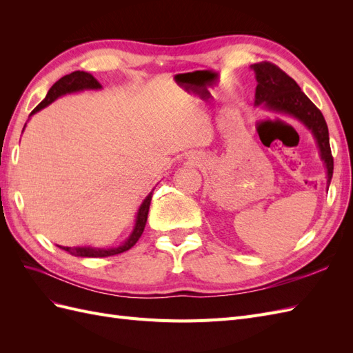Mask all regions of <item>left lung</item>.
I'll return each instance as SVG.
<instances>
[{
  "label": "left lung",
  "mask_w": 353,
  "mask_h": 353,
  "mask_svg": "<svg viewBox=\"0 0 353 353\" xmlns=\"http://www.w3.org/2000/svg\"><path fill=\"white\" fill-rule=\"evenodd\" d=\"M252 68L256 72V79H258V87H256L254 94L256 105L263 104L270 110L290 113L312 131L327 166V183L330 185L334 165L330 148L328 128L321 110L306 97L296 81L279 66H275L274 63L262 61L256 63Z\"/></svg>",
  "instance_id": "left-lung-1"
}]
</instances>
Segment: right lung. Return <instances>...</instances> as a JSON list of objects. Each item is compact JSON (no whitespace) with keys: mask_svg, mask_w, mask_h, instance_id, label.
Segmentation results:
<instances>
[{"mask_svg":"<svg viewBox=\"0 0 353 353\" xmlns=\"http://www.w3.org/2000/svg\"><path fill=\"white\" fill-rule=\"evenodd\" d=\"M97 90L101 88V83L95 79L92 74L87 73V72H72L66 77L60 78L52 87L50 88V91L47 92V97L42 100L37 108L30 112V114L37 113L38 110L44 109L46 105H48L50 103L54 101L57 97L63 94H68V92H73V91H81V90ZM152 197L153 193L148 194L145 197V200L143 201V205L138 210V215H137V222H135V228L131 234V237L128 239L119 248H113V249H91V248H61L60 249L66 250L69 254L72 256H82V258H105V256H113V254H119L123 253L126 250H130L132 245L138 241V239L141 237V234L144 231L145 227V222H147V216H148V209H150V203H152Z\"/></svg>","mask_w":353,"mask_h":353,"instance_id":"right-lung-1","label":"right lung"}]
</instances>
